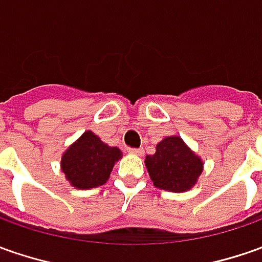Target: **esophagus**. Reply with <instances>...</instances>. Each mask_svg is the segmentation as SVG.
<instances>
[{"instance_id":"34e87169","label":"esophagus","mask_w":262,"mask_h":262,"mask_svg":"<svg viewBox=\"0 0 262 262\" xmlns=\"http://www.w3.org/2000/svg\"><path fill=\"white\" fill-rule=\"evenodd\" d=\"M127 150H129V154H132V155H142L143 154V149L142 148H129Z\"/></svg>"}]
</instances>
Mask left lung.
<instances>
[{
  "instance_id": "obj_1",
  "label": "left lung",
  "mask_w": 262,
  "mask_h": 262,
  "mask_svg": "<svg viewBox=\"0 0 262 262\" xmlns=\"http://www.w3.org/2000/svg\"><path fill=\"white\" fill-rule=\"evenodd\" d=\"M145 165L154 185L172 193L190 190L203 172L202 158L180 136H168L161 140L155 154L146 155Z\"/></svg>"
}]
</instances>
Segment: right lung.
Returning a JSON list of instances; mask_svg holds the SVG:
<instances>
[{
  "mask_svg": "<svg viewBox=\"0 0 262 262\" xmlns=\"http://www.w3.org/2000/svg\"><path fill=\"white\" fill-rule=\"evenodd\" d=\"M120 158V149L108 146L93 132L86 130L65 150L60 168L71 185L88 190L103 185Z\"/></svg>",
  "mask_w": 262,
  "mask_h": 262,
  "instance_id": "right-lung-1",
  "label": "right lung"
}]
</instances>
